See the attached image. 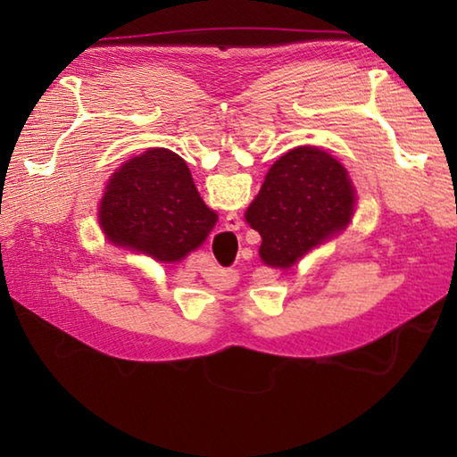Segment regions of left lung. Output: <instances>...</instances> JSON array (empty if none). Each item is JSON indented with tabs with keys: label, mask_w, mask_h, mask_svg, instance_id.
<instances>
[{
	"label": "left lung",
	"mask_w": 457,
	"mask_h": 457,
	"mask_svg": "<svg viewBox=\"0 0 457 457\" xmlns=\"http://www.w3.org/2000/svg\"><path fill=\"white\" fill-rule=\"evenodd\" d=\"M355 188L344 164L318 147H296L269 169L245 220L261 236L263 263L290 269L352 221Z\"/></svg>",
	"instance_id": "1"
}]
</instances>
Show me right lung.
Here are the masks:
<instances>
[{"label":"right lung","mask_w":457,"mask_h":457,"mask_svg":"<svg viewBox=\"0 0 457 457\" xmlns=\"http://www.w3.org/2000/svg\"><path fill=\"white\" fill-rule=\"evenodd\" d=\"M98 218L113 245L161 263L198 249L218 221L187 162L169 149H149L121 164L105 187Z\"/></svg>","instance_id":"1"}]
</instances>
